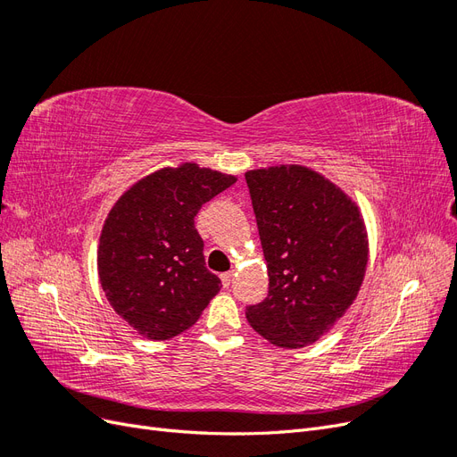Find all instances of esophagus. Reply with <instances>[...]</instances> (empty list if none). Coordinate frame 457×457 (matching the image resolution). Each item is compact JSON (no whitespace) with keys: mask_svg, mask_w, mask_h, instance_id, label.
Segmentation results:
<instances>
[{"mask_svg":"<svg viewBox=\"0 0 457 457\" xmlns=\"http://www.w3.org/2000/svg\"><path fill=\"white\" fill-rule=\"evenodd\" d=\"M220 282H223L225 287H228L230 282H232V272H223V274H220Z\"/></svg>","mask_w":457,"mask_h":457,"instance_id":"34e87169","label":"esophagus"}]
</instances>
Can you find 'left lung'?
<instances>
[{"instance_id":"1","label":"left lung","mask_w":457,"mask_h":457,"mask_svg":"<svg viewBox=\"0 0 457 457\" xmlns=\"http://www.w3.org/2000/svg\"><path fill=\"white\" fill-rule=\"evenodd\" d=\"M267 261L269 295L245 309L261 337L282 349L320 339L353 305L368 267L356 202L305 165L245 173Z\"/></svg>"}]
</instances>
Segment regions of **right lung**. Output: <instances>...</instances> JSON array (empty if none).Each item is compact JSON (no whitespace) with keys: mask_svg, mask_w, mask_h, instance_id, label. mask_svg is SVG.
Listing matches in <instances>:
<instances>
[{"mask_svg":"<svg viewBox=\"0 0 457 457\" xmlns=\"http://www.w3.org/2000/svg\"><path fill=\"white\" fill-rule=\"evenodd\" d=\"M234 183V175L185 162L143 177L108 212L96 250L99 280L139 336H179L217 295L220 280L205 269L195 217Z\"/></svg>","mask_w":457,"mask_h":457,"instance_id":"1","label":"right lung"}]
</instances>
